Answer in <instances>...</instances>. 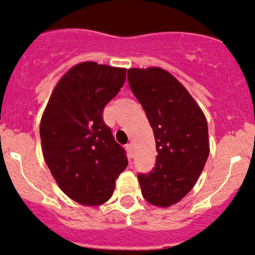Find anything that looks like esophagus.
Returning a JSON list of instances; mask_svg holds the SVG:
<instances>
[{
  "label": "esophagus",
  "mask_w": 255,
  "mask_h": 255,
  "mask_svg": "<svg viewBox=\"0 0 255 255\" xmlns=\"http://www.w3.org/2000/svg\"><path fill=\"white\" fill-rule=\"evenodd\" d=\"M126 149H127V152L129 153V155L130 157H133V143H127V145H126Z\"/></svg>",
  "instance_id": "obj_1"
}]
</instances>
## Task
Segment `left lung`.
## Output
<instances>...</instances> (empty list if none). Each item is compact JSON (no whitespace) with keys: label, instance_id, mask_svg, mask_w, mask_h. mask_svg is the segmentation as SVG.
<instances>
[{"label":"left lung","instance_id":"1","mask_svg":"<svg viewBox=\"0 0 255 255\" xmlns=\"http://www.w3.org/2000/svg\"><path fill=\"white\" fill-rule=\"evenodd\" d=\"M128 83L154 133L157 162L139 174L143 198L159 208L191 191L209 155L208 124L201 107L174 76L161 67L128 69Z\"/></svg>","mask_w":255,"mask_h":255}]
</instances>
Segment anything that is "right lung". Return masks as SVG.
<instances>
[{
	"label": "right lung",
	"mask_w": 255,
	"mask_h": 255,
	"mask_svg": "<svg viewBox=\"0 0 255 255\" xmlns=\"http://www.w3.org/2000/svg\"><path fill=\"white\" fill-rule=\"evenodd\" d=\"M124 67L95 61L72 66L52 91L40 122L45 161L61 191L95 207L112 197L128 165L102 113L126 81Z\"/></svg>",
	"instance_id": "right-lung-1"
}]
</instances>
